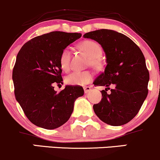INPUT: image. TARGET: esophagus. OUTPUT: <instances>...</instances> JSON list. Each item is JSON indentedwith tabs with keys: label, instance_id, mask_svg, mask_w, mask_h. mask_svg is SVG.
I'll return each mask as SVG.
<instances>
[{
	"label": "esophagus",
	"instance_id": "1",
	"mask_svg": "<svg viewBox=\"0 0 160 160\" xmlns=\"http://www.w3.org/2000/svg\"><path fill=\"white\" fill-rule=\"evenodd\" d=\"M91 91V87H84V92H85V93H88L89 92H90Z\"/></svg>",
	"mask_w": 160,
	"mask_h": 160
}]
</instances>
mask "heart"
<instances>
[{
	"label": "heart",
	"instance_id": "obj_1",
	"mask_svg": "<svg viewBox=\"0 0 160 160\" xmlns=\"http://www.w3.org/2000/svg\"><path fill=\"white\" fill-rule=\"evenodd\" d=\"M79 48L85 52L89 56L88 64L94 68H98L101 65V62L99 58L101 56V46L96 42L92 40H85L79 44ZM71 51L69 48H65L62 50L60 54L61 68L64 71H68L71 68ZM93 77V74L89 71H75L65 77L66 83L69 85L73 86H83L90 83Z\"/></svg>",
	"mask_w": 160,
	"mask_h": 160
}]
</instances>
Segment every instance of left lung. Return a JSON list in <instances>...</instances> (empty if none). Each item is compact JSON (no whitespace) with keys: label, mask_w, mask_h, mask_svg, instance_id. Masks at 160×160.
Wrapping results in <instances>:
<instances>
[{"label":"left lung","mask_w":160,"mask_h":160,"mask_svg":"<svg viewBox=\"0 0 160 160\" xmlns=\"http://www.w3.org/2000/svg\"><path fill=\"white\" fill-rule=\"evenodd\" d=\"M83 36L98 42L106 54L104 71L93 83L106 87L101 91V102L93 105L95 113L110 125L127 124L136 116L148 94L150 73L143 54L131 38L111 29H98Z\"/></svg>","instance_id":"8db88e82"}]
</instances>
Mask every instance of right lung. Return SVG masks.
<instances>
[{
	"mask_svg": "<svg viewBox=\"0 0 160 160\" xmlns=\"http://www.w3.org/2000/svg\"><path fill=\"white\" fill-rule=\"evenodd\" d=\"M81 33L51 32L24 44L13 69L14 94L27 118L38 127L54 129L68 121L82 87L66 86L59 92L54 84L62 83L59 58L64 48Z\"/></svg>",
	"mask_w": 160,
	"mask_h": 160,
	"instance_id": "right-lung-1",
	"label": "right lung"
}]
</instances>
